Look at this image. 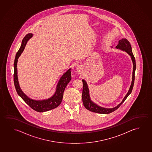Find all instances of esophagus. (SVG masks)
<instances>
[{"instance_id":"34e87169","label":"esophagus","mask_w":152,"mask_h":152,"mask_svg":"<svg viewBox=\"0 0 152 152\" xmlns=\"http://www.w3.org/2000/svg\"><path fill=\"white\" fill-rule=\"evenodd\" d=\"M82 70H83V68H82V66H80V65L77 66V72H81V71H82Z\"/></svg>"}]
</instances>
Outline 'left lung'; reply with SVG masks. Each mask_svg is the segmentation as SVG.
Returning a JSON list of instances; mask_svg holds the SVG:
<instances>
[{
    "mask_svg": "<svg viewBox=\"0 0 152 152\" xmlns=\"http://www.w3.org/2000/svg\"><path fill=\"white\" fill-rule=\"evenodd\" d=\"M116 48L118 49L121 50L122 51H125L126 52H127L131 56V58L133 61V77H132V83L130 85L129 90L125 96L124 97V98L123 99V101H121V104H119L118 105L113 108H105L97 105L96 104H94V102H93L91 101V100L90 99V97L89 90V88L88 87L87 82L84 80H82V82H82L83 83L82 101H83V104L85 108L89 111L94 112V113H102V114H108V113H111L112 112L115 111L121 106V104L125 101V100L127 98L128 96L131 94V92L132 91L133 86L134 84V80H135L136 61H135V57L133 55V53L132 52V46H131L129 42L128 41L127 39H122L119 41L118 44L116 46Z\"/></svg>",
    "mask_w": 152,
    "mask_h": 152,
    "instance_id": "1",
    "label": "left lung"
}]
</instances>
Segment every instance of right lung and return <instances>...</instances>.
<instances>
[{"label": "right lung", "instance_id": "right-lung-1", "mask_svg": "<svg viewBox=\"0 0 152 152\" xmlns=\"http://www.w3.org/2000/svg\"><path fill=\"white\" fill-rule=\"evenodd\" d=\"M33 36V34L31 33L27 34L23 39L22 45L19 49L18 51L16 53V55L15 58L14 68V82L15 87L16 90L17 94L19 96L22 98L23 100L26 103L28 106L33 109L34 110L42 113L44 111H48L51 109L56 108L60 104L62 100L63 92L66 87L67 84L69 83L71 79V69H69L63 75L62 77L58 82L56 86V89L55 94L53 96L48 99L42 100H36L31 99L27 96L19 87L18 77H17V61L18 58L21 55L22 52L24 50L25 47L26 45L27 41L29 40Z\"/></svg>", "mask_w": 152, "mask_h": 152}]
</instances>
